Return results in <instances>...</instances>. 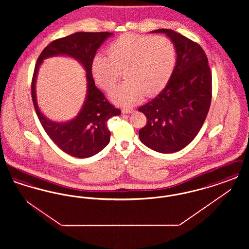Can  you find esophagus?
Instances as JSON below:
<instances>
[{"label":"esophagus","instance_id":"obj_1","mask_svg":"<svg viewBox=\"0 0 249 249\" xmlns=\"http://www.w3.org/2000/svg\"><path fill=\"white\" fill-rule=\"evenodd\" d=\"M133 111H134V110L128 109V108H127V109H123V110H122V113H123V114H131V113H133Z\"/></svg>","mask_w":249,"mask_h":249}]
</instances>
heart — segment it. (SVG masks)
<instances>
[{
  "instance_id": "1",
  "label": "heart",
  "mask_w": 249,
  "mask_h": 249,
  "mask_svg": "<svg viewBox=\"0 0 249 249\" xmlns=\"http://www.w3.org/2000/svg\"><path fill=\"white\" fill-rule=\"evenodd\" d=\"M176 62V48L168 38L123 35L109 44L107 56H95L91 71L95 80L110 91L123 70L126 80L111 96L117 105L130 107L137 104L143 93H159L170 80Z\"/></svg>"
}]
</instances>
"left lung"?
Here are the masks:
<instances>
[{
  "label": "left lung",
  "mask_w": 249,
  "mask_h": 249,
  "mask_svg": "<svg viewBox=\"0 0 249 249\" xmlns=\"http://www.w3.org/2000/svg\"><path fill=\"white\" fill-rule=\"evenodd\" d=\"M150 33L171 39L177 62L162 91L138 109L147 120L139 138L154 151L175 153L196 137L206 119L212 98L211 71L200 45L169 29Z\"/></svg>",
  "instance_id": "left-lung-1"
}]
</instances>
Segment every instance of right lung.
Returning <instances> with one entry per match:
<instances>
[{"instance_id":"right-lung-1","label":"right lung","mask_w":249,"mask_h":249,"mask_svg":"<svg viewBox=\"0 0 249 249\" xmlns=\"http://www.w3.org/2000/svg\"><path fill=\"white\" fill-rule=\"evenodd\" d=\"M112 33H74L50 43L42 51L36 62L33 82L32 97L37 117L50 139L59 148L75 158H89L102 151L110 141L108 119L120 115V110L113 107L104 93L95 86L91 62L95 54ZM64 55L78 61L86 71L87 92L84 106L77 117L64 123L53 122L39 110L36 96V80L37 71L44 59Z\"/></svg>"}]
</instances>
